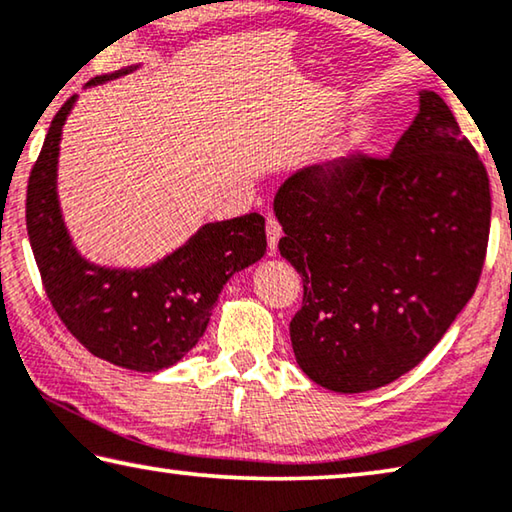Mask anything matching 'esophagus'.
Here are the masks:
<instances>
[{"label":"esophagus","instance_id":"obj_1","mask_svg":"<svg viewBox=\"0 0 512 512\" xmlns=\"http://www.w3.org/2000/svg\"><path fill=\"white\" fill-rule=\"evenodd\" d=\"M280 237H282V227H280V223L275 221L273 216H269V218H266V239H269V248H271V250H275V246H278Z\"/></svg>","mask_w":512,"mask_h":512}]
</instances>
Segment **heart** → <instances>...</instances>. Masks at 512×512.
<instances>
[{
	"label": "heart",
	"instance_id": "1",
	"mask_svg": "<svg viewBox=\"0 0 512 512\" xmlns=\"http://www.w3.org/2000/svg\"><path fill=\"white\" fill-rule=\"evenodd\" d=\"M376 141H378V127L373 120L369 118L353 120V125L348 127L335 143H332V148L328 152V161L335 168L355 166L364 157H369L373 148H376Z\"/></svg>",
	"mask_w": 512,
	"mask_h": 512
}]
</instances>
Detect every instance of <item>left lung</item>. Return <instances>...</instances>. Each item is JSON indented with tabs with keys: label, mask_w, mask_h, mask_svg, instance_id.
<instances>
[{
	"label": "left lung",
	"mask_w": 512,
	"mask_h": 512,
	"mask_svg": "<svg viewBox=\"0 0 512 512\" xmlns=\"http://www.w3.org/2000/svg\"><path fill=\"white\" fill-rule=\"evenodd\" d=\"M280 255L303 275L289 323L316 385L360 394L433 351L474 296L490 234V182L451 109L419 91V113L387 159L314 164L280 184Z\"/></svg>",
	"instance_id": "1"
}]
</instances>
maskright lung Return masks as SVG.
<instances>
[{
	"mask_svg": "<svg viewBox=\"0 0 512 512\" xmlns=\"http://www.w3.org/2000/svg\"><path fill=\"white\" fill-rule=\"evenodd\" d=\"M139 68L95 77L86 88ZM75 104L77 95L54 116L27 186V232L47 298L97 358L143 373L168 369L205 335L225 282L264 257V216L200 225L180 248L139 269L88 262L72 243L56 191L61 134Z\"/></svg>",
	"mask_w": 512,
	"mask_h": 512,
	"instance_id": "right-lung-1",
	"label": "right lung"
}]
</instances>
